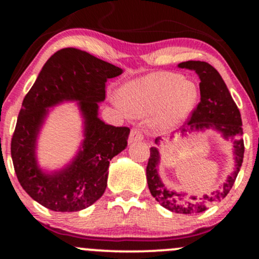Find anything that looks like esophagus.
Here are the masks:
<instances>
[{
    "label": "esophagus",
    "mask_w": 259,
    "mask_h": 259,
    "mask_svg": "<svg viewBox=\"0 0 259 259\" xmlns=\"http://www.w3.org/2000/svg\"><path fill=\"white\" fill-rule=\"evenodd\" d=\"M142 139H144V135H142V133L140 132V130L132 129V132H130V136H129V142H130V144H133V142L141 141Z\"/></svg>",
    "instance_id": "esophagus-1"
}]
</instances>
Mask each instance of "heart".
<instances>
[{
	"label": "heart",
	"instance_id": "1",
	"mask_svg": "<svg viewBox=\"0 0 259 259\" xmlns=\"http://www.w3.org/2000/svg\"><path fill=\"white\" fill-rule=\"evenodd\" d=\"M198 100V88L177 73H153L126 82L117 103L133 117L154 114L160 129H170L189 118Z\"/></svg>",
	"mask_w": 259,
	"mask_h": 259
}]
</instances>
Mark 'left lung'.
I'll return each mask as SVG.
<instances>
[{
    "instance_id": "1",
    "label": "left lung",
    "mask_w": 259,
    "mask_h": 259,
    "mask_svg": "<svg viewBox=\"0 0 259 259\" xmlns=\"http://www.w3.org/2000/svg\"><path fill=\"white\" fill-rule=\"evenodd\" d=\"M178 67L195 70L201 80V101L192 111L191 118L187 120L189 127H183L181 134L186 135L185 133H190L192 130L197 132V130L213 129L221 133L225 140L233 141L234 145V173L228 177L221 190H217L210 195H203L201 197L187 196L184 192H177L167 189L160 180L158 169H157L159 163L158 148H150L146 177L151 195L170 212L180 213V214H195V213L204 212L213 203L221 202L233 187L241 168L243 152H245L242 139V121L239 108L234 102L224 80L221 74L217 72L215 68L208 64L207 62L201 61L183 62L178 64ZM160 140L162 139L157 138L154 142L159 145Z\"/></svg>"
}]
</instances>
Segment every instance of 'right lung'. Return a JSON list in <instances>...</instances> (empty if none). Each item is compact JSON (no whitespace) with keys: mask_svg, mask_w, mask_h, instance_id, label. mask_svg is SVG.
Masks as SVG:
<instances>
[{"mask_svg":"<svg viewBox=\"0 0 259 259\" xmlns=\"http://www.w3.org/2000/svg\"><path fill=\"white\" fill-rule=\"evenodd\" d=\"M123 69L81 50H59L49 58L24 97L11 142L18 181L32 200L55 212H78L105 192L109 160L127 146L130 129L99 118L106 99V82ZM78 100L84 118V140L76 158L53 174L38 168L36 139L48 108Z\"/></svg>","mask_w":259,"mask_h":259,"instance_id":"obj_1","label":"right lung"}]
</instances>
